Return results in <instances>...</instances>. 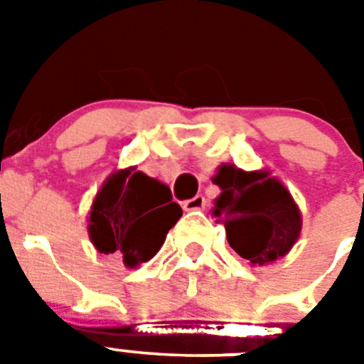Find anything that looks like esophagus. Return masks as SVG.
I'll use <instances>...</instances> for the list:
<instances>
[{
    "label": "esophagus",
    "instance_id": "obj_1",
    "mask_svg": "<svg viewBox=\"0 0 364 364\" xmlns=\"http://www.w3.org/2000/svg\"><path fill=\"white\" fill-rule=\"evenodd\" d=\"M204 208H205V198L202 197V195H197V197H193L184 202L186 211H197V210H204Z\"/></svg>",
    "mask_w": 364,
    "mask_h": 364
}]
</instances>
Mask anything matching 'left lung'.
I'll return each mask as SVG.
<instances>
[{
	"mask_svg": "<svg viewBox=\"0 0 364 364\" xmlns=\"http://www.w3.org/2000/svg\"><path fill=\"white\" fill-rule=\"evenodd\" d=\"M213 182L222 189L213 215L242 259L266 264L290 252L301 233V213L277 178L222 166Z\"/></svg>",
	"mask_w": 364,
	"mask_h": 364,
	"instance_id": "left-lung-1",
	"label": "left lung"
}]
</instances>
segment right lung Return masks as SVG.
Listing matches in <instances>:
<instances>
[{
  "label": "right lung",
  "mask_w": 364,
  "mask_h": 364,
  "mask_svg": "<svg viewBox=\"0 0 364 364\" xmlns=\"http://www.w3.org/2000/svg\"><path fill=\"white\" fill-rule=\"evenodd\" d=\"M182 217L171 189L134 169L109 176L91 208L89 233L100 253H120L134 268L156 255Z\"/></svg>",
  "instance_id": "1"
}]
</instances>
